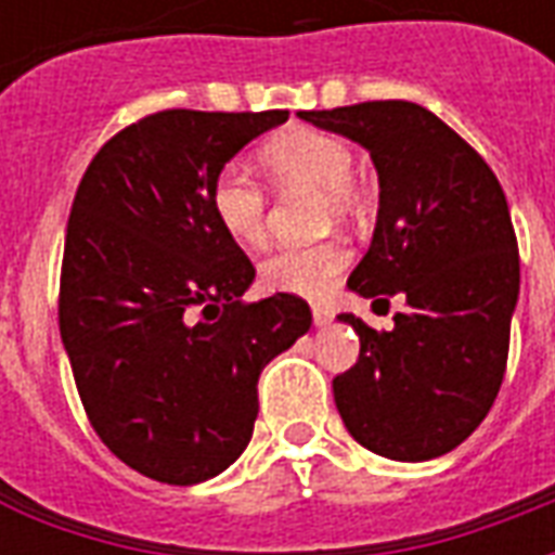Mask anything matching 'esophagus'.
I'll return each instance as SVG.
<instances>
[{
  "instance_id": "34e87169",
  "label": "esophagus",
  "mask_w": 555,
  "mask_h": 555,
  "mask_svg": "<svg viewBox=\"0 0 555 555\" xmlns=\"http://www.w3.org/2000/svg\"><path fill=\"white\" fill-rule=\"evenodd\" d=\"M313 322H317V325H327V322H331V310L322 305H313Z\"/></svg>"
}]
</instances>
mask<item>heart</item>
Instances as JSON below:
<instances>
[{"mask_svg":"<svg viewBox=\"0 0 555 555\" xmlns=\"http://www.w3.org/2000/svg\"><path fill=\"white\" fill-rule=\"evenodd\" d=\"M257 159L278 189H317L322 224L361 212L363 194L351 177L349 144L325 129L301 124L278 129L262 141ZM209 209L218 228L238 245H260L269 233V197L260 183L236 165H228L212 177ZM346 266V242L322 238L313 245H286L269 254L260 262V281L272 293L317 298L334 286Z\"/></svg>","mask_w":555,"mask_h":555,"instance_id":"obj_1","label":"heart"}]
</instances>
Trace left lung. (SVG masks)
I'll return each mask as SVG.
<instances>
[{"label":"left lung","mask_w":555,"mask_h":555,"mask_svg":"<svg viewBox=\"0 0 555 555\" xmlns=\"http://www.w3.org/2000/svg\"><path fill=\"white\" fill-rule=\"evenodd\" d=\"M298 115L370 150L378 221L349 286L375 305L405 301L390 331L339 317L361 337L358 363L334 378L339 416L384 459L447 455L488 416L508 361L520 260L503 185L455 129L408 100Z\"/></svg>","instance_id":"1"}]
</instances>
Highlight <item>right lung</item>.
<instances>
[{
    "instance_id": "add662e5",
    "label": "right lung",
    "mask_w": 555,
    "mask_h": 555,
    "mask_svg": "<svg viewBox=\"0 0 555 555\" xmlns=\"http://www.w3.org/2000/svg\"><path fill=\"white\" fill-rule=\"evenodd\" d=\"M286 117H141L96 150L73 197L62 343L100 440L156 482L228 470L254 435L262 366L313 322L298 295L242 301L254 266L209 209L224 162Z\"/></svg>"
}]
</instances>
